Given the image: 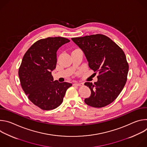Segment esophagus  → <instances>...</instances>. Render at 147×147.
I'll return each instance as SVG.
<instances>
[{
	"label": "esophagus",
	"instance_id": "34e87169",
	"mask_svg": "<svg viewBox=\"0 0 147 147\" xmlns=\"http://www.w3.org/2000/svg\"><path fill=\"white\" fill-rule=\"evenodd\" d=\"M74 86H78V87H82V86H83V84L82 83H79V82H76V83L74 84Z\"/></svg>",
	"mask_w": 147,
	"mask_h": 147
}]
</instances>
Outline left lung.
<instances>
[{
	"instance_id": "8db88e82",
	"label": "left lung",
	"mask_w": 147,
	"mask_h": 147,
	"mask_svg": "<svg viewBox=\"0 0 147 147\" xmlns=\"http://www.w3.org/2000/svg\"><path fill=\"white\" fill-rule=\"evenodd\" d=\"M84 53L89 67L99 73L98 81L86 82L91 95L84 101L88 105L102 108L113 102L123 89L127 79L129 64L124 52L115 42L103 34L72 38Z\"/></svg>"
}]
</instances>
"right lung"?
Here are the masks:
<instances>
[{"mask_svg":"<svg viewBox=\"0 0 147 147\" xmlns=\"http://www.w3.org/2000/svg\"><path fill=\"white\" fill-rule=\"evenodd\" d=\"M70 40L63 37H48L32 44L24 54L18 69L21 86L28 99L45 111L54 109L63 100L72 84L59 82L51 71L56 68V52Z\"/></svg>","mask_w":147,"mask_h":147,"instance_id":"1","label":"right lung"}]
</instances>
